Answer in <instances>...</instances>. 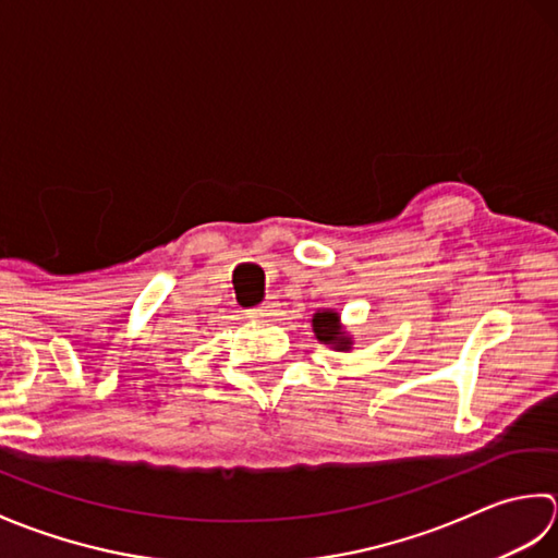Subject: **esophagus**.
I'll list each match as a JSON object with an SVG mask.
<instances>
[{"label":"esophagus","mask_w":558,"mask_h":558,"mask_svg":"<svg viewBox=\"0 0 558 558\" xmlns=\"http://www.w3.org/2000/svg\"><path fill=\"white\" fill-rule=\"evenodd\" d=\"M277 301H267V303H263L259 305V308H255L253 313H250V317H255V320H267V317H271L277 313Z\"/></svg>","instance_id":"obj_1"}]
</instances>
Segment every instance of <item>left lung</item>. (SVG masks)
Listing matches in <instances>:
<instances>
[{
	"mask_svg": "<svg viewBox=\"0 0 558 558\" xmlns=\"http://www.w3.org/2000/svg\"><path fill=\"white\" fill-rule=\"evenodd\" d=\"M313 332L317 342L335 351H351V344H354V337L342 325V315L332 308H323L313 315Z\"/></svg>",
	"mask_w": 558,
	"mask_h": 558,
	"instance_id": "left-lung-1",
	"label": "left lung"
}]
</instances>
